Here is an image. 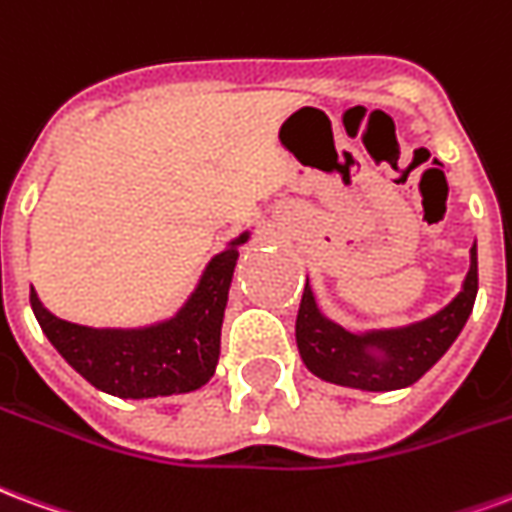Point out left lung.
<instances>
[{
  "mask_svg": "<svg viewBox=\"0 0 512 512\" xmlns=\"http://www.w3.org/2000/svg\"><path fill=\"white\" fill-rule=\"evenodd\" d=\"M475 297L477 242L469 251V272L461 292L434 316L404 327L349 333L324 316L311 283H305L294 327L297 349L305 368L324 382L368 393L401 390L417 382L453 346L475 308Z\"/></svg>",
  "mask_w": 512,
  "mask_h": 512,
  "instance_id": "8db88e82",
  "label": "left lung"
}]
</instances>
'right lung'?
<instances>
[{
    "label": "right lung",
    "instance_id": "add662e5",
    "mask_svg": "<svg viewBox=\"0 0 512 512\" xmlns=\"http://www.w3.org/2000/svg\"><path fill=\"white\" fill-rule=\"evenodd\" d=\"M251 231L215 253L196 289L174 316L147 327H84L59 319L29 292L35 319L54 349L89 384L117 398L193 393L210 382L220 357V327L240 245Z\"/></svg>",
    "mask_w": 512,
    "mask_h": 512
}]
</instances>
